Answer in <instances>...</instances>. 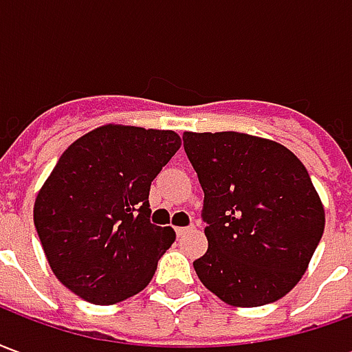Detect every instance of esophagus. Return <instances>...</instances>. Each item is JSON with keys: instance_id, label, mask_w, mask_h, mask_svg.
<instances>
[{"instance_id": "34e87169", "label": "esophagus", "mask_w": 352, "mask_h": 352, "mask_svg": "<svg viewBox=\"0 0 352 352\" xmlns=\"http://www.w3.org/2000/svg\"><path fill=\"white\" fill-rule=\"evenodd\" d=\"M192 230V226H179V228H175L177 236H184V234H188Z\"/></svg>"}]
</instances>
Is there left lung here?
<instances>
[{
  "label": "left lung",
  "instance_id": "left-lung-1",
  "mask_svg": "<svg viewBox=\"0 0 352 352\" xmlns=\"http://www.w3.org/2000/svg\"><path fill=\"white\" fill-rule=\"evenodd\" d=\"M204 188L207 252L194 270L234 307L280 300L302 279L324 232V206L300 158L239 131H184Z\"/></svg>",
  "mask_w": 352,
  "mask_h": 352
}]
</instances>
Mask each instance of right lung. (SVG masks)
<instances>
[{"label":"right lung","instance_id":"obj_1","mask_svg":"<svg viewBox=\"0 0 352 352\" xmlns=\"http://www.w3.org/2000/svg\"><path fill=\"white\" fill-rule=\"evenodd\" d=\"M179 146L173 130L105 124L60 156L37 192L34 224L73 294L111 305L151 283L175 232L151 224L148 190Z\"/></svg>","mask_w":352,"mask_h":352}]
</instances>
